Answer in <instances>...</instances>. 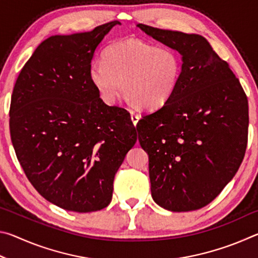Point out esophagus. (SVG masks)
<instances>
[{
  "label": "esophagus",
  "instance_id": "34e87169",
  "mask_svg": "<svg viewBox=\"0 0 258 258\" xmlns=\"http://www.w3.org/2000/svg\"><path fill=\"white\" fill-rule=\"evenodd\" d=\"M131 119H132L134 126H137L138 121H139V119H140V115H138V113H135V112L132 111V112H131Z\"/></svg>",
  "mask_w": 258,
  "mask_h": 258
}]
</instances>
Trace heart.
I'll list each match as a JSON object with an SVG mask.
<instances>
[{"mask_svg":"<svg viewBox=\"0 0 258 258\" xmlns=\"http://www.w3.org/2000/svg\"><path fill=\"white\" fill-rule=\"evenodd\" d=\"M103 62L90 66L89 76L104 102L112 104L123 92L139 109L163 107L180 85L182 58L171 47L125 40L103 51Z\"/></svg>","mask_w":258,"mask_h":258,"instance_id":"1","label":"heart"}]
</instances>
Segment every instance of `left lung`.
<instances>
[{"label": "left lung", "instance_id": "1", "mask_svg": "<svg viewBox=\"0 0 258 258\" xmlns=\"http://www.w3.org/2000/svg\"><path fill=\"white\" fill-rule=\"evenodd\" d=\"M138 27L182 55L173 97L137 125L149 155L151 196L171 212L213 202L242 163L248 140V100L226 61L198 34Z\"/></svg>", "mask_w": 258, "mask_h": 258}]
</instances>
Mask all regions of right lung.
<instances>
[{
  "instance_id": "right-lung-1",
  "label": "right lung",
  "mask_w": 258,
  "mask_h": 258,
  "mask_svg": "<svg viewBox=\"0 0 258 258\" xmlns=\"http://www.w3.org/2000/svg\"><path fill=\"white\" fill-rule=\"evenodd\" d=\"M119 21L43 41L21 69L10 104V134L26 176L66 211H100L137 142L130 112L107 106L89 76L95 49Z\"/></svg>"
}]
</instances>
